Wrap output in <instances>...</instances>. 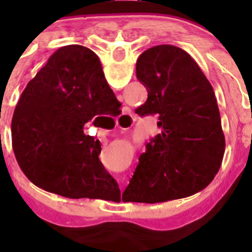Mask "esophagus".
Returning a JSON list of instances; mask_svg holds the SVG:
<instances>
[{
  "instance_id": "1",
  "label": "esophagus",
  "mask_w": 252,
  "mask_h": 252,
  "mask_svg": "<svg viewBox=\"0 0 252 252\" xmlns=\"http://www.w3.org/2000/svg\"><path fill=\"white\" fill-rule=\"evenodd\" d=\"M132 121V120H131V115H130V108H128V107H125L124 108V113H122L121 115V117H120V120H119V122H117V125L119 123L120 124L119 126H120V128H124V127H128V126H130V122ZM122 126L123 127L121 128V126Z\"/></svg>"
}]
</instances>
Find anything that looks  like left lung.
I'll use <instances>...</instances> for the list:
<instances>
[{
	"instance_id": "1",
	"label": "left lung",
	"mask_w": 252,
	"mask_h": 252,
	"mask_svg": "<svg viewBox=\"0 0 252 252\" xmlns=\"http://www.w3.org/2000/svg\"><path fill=\"white\" fill-rule=\"evenodd\" d=\"M136 77L148 99L135 112L159 116L161 132L140 155L122 201L158 203L199 192L217 174L226 146L212 86L194 59L174 45L144 51Z\"/></svg>"
}]
</instances>
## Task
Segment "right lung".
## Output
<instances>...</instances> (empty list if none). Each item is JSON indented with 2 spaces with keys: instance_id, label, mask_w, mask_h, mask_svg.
<instances>
[{
  "instance_id": "right-lung-1",
  "label": "right lung",
  "mask_w": 252,
  "mask_h": 252,
  "mask_svg": "<svg viewBox=\"0 0 252 252\" xmlns=\"http://www.w3.org/2000/svg\"><path fill=\"white\" fill-rule=\"evenodd\" d=\"M119 107L91 49H58L29 82L13 112V153L24 174L66 198L112 199L119 186L99 161V140L83 127L95 116H113Z\"/></svg>"
}]
</instances>
